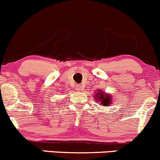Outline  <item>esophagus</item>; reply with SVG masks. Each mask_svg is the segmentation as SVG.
<instances>
[{"mask_svg": "<svg viewBox=\"0 0 160 160\" xmlns=\"http://www.w3.org/2000/svg\"><path fill=\"white\" fill-rule=\"evenodd\" d=\"M75 89H76L77 91H80V90L82 89V86L81 85H77L76 87H75Z\"/></svg>", "mask_w": 160, "mask_h": 160, "instance_id": "34e87169", "label": "esophagus"}]
</instances>
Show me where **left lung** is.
Returning a JSON list of instances; mask_svg holds the SVG:
<instances>
[{
  "label": "left lung",
  "instance_id": "8db88e82",
  "mask_svg": "<svg viewBox=\"0 0 160 160\" xmlns=\"http://www.w3.org/2000/svg\"><path fill=\"white\" fill-rule=\"evenodd\" d=\"M94 98L96 99V101L100 102L101 105L103 106V107L110 106V102L112 101L111 96L110 94H107L105 92L102 91V90H98L97 92H96Z\"/></svg>",
  "mask_w": 160,
  "mask_h": 160
}]
</instances>
